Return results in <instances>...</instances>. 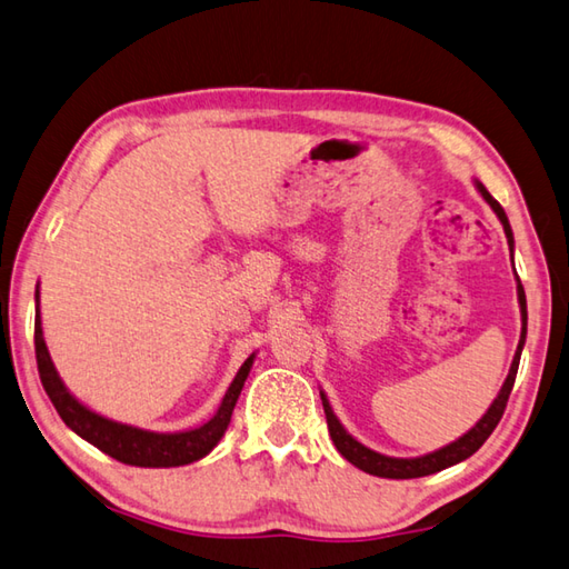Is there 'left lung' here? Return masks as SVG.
<instances>
[{
	"label": "left lung",
	"mask_w": 569,
	"mask_h": 569,
	"mask_svg": "<svg viewBox=\"0 0 569 569\" xmlns=\"http://www.w3.org/2000/svg\"><path fill=\"white\" fill-rule=\"evenodd\" d=\"M478 190H480V196L488 200V206L496 210V216L500 218L502 230H506L508 242H510V248H512V230H510V222H508L506 210L500 208V202L492 198L490 192L480 183H478ZM518 299H520V312H522V335H520V345H518V351H516V359H512L510 373H508L506 383H502L498 399L492 401V406L488 409V413L480 418V421L473 428H470V431L463 438H458V441H453L451 446H446V448H441V451H436V453H428L423 458H389V456H381L377 451H371V448L361 446L359 441H353V438L345 431V426L337 421V416H335V411H331L327 396L321 393V403H325V416H327L329 436H331V441H335L337 451L345 456L351 466L361 468L363 473H371V476H379V478H396V480H399V478L403 480V478L431 476V473H438V470H443L448 466H456V463H460V460H466V458L473 456L478 448L488 441V436L496 431V426L500 423V418H502V413H506V406H508V399H510L512 383H516V377H518L520 351H522V345H525V335H528V305H525V289H522L520 280H518Z\"/></svg>",
	"instance_id": "8db88e82"
}]
</instances>
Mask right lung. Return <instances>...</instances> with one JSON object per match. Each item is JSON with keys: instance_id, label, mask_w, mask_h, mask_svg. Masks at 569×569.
<instances>
[{"instance_id": "1", "label": "right lung", "mask_w": 569, "mask_h": 569, "mask_svg": "<svg viewBox=\"0 0 569 569\" xmlns=\"http://www.w3.org/2000/svg\"><path fill=\"white\" fill-rule=\"evenodd\" d=\"M39 299V292H37ZM39 309V307H37ZM34 351H37V369L41 386H44L47 396L53 403V409L61 416V421L67 423L73 433H79L86 441L93 443L99 451L109 453L111 458L121 460L126 466H141V468H176V466H188L192 460H200L208 456L212 448L218 446L222 433L228 431L230 416L234 403H238V396L248 379L252 357L242 363L238 377L230 383L228 393L220 403L218 413L210 418L206 426L196 428V431L186 433H151L141 431V428L123 426L109 421L99 413H93L81 406L73 396L67 391V386L61 383L57 369H53L51 357L44 345V337H41V319L37 312L34 321Z\"/></svg>"}]
</instances>
